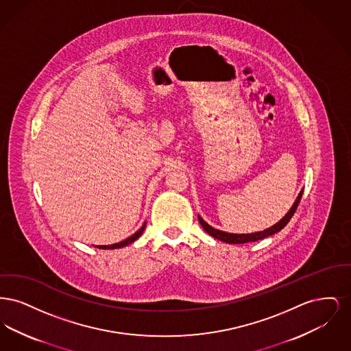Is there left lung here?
I'll list each match as a JSON object with an SVG mask.
<instances>
[{
    "label": "left lung",
    "instance_id": "obj_1",
    "mask_svg": "<svg viewBox=\"0 0 351 351\" xmlns=\"http://www.w3.org/2000/svg\"><path fill=\"white\" fill-rule=\"evenodd\" d=\"M301 196H302V189H301L299 196L296 197V200L293 202V205L291 206V209L287 212V215H285L279 222H276L275 225L269 226V228L262 230V232H255V233L247 234L226 233V232H222V230H218V229L212 228V226H210L208 222H205L200 216H199V221H200L202 229H204L206 233L209 234V235H212L213 238H216L218 241H221V242H226V243H232V245H235V243L238 245V243L255 242V241L263 239V238H266V237H269V235H274V234L280 232L284 226L289 222V219L292 218V216L295 215V212H296V209H298V206H299Z\"/></svg>",
    "mask_w": 351,
    "mask_h": 351
}]
</instances>
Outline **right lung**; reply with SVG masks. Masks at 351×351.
<instances>
[{"label":"right lung","instance_id":"right-lung-1","mask_svg":"<svg viewBox=\"0 0 351 351\" xmlns=\"http://www.w3.org/2000/svg\"><path fill=\"white\" fill-rule=\"evenodd\" d=\"M145 228H146V221L143 222V225L141 226V229H139L138 232H135L133 235H130L129 238H126V239H123V241H121V242H118V243H113V245H100V246H95V247H97V249H102V250H113V249H121V247H125V246H128V245L133 243L134 241H136V239L142 235V233H143Z\"/></svg>","mask_w":351,"mask_h":351}]
</instances>
